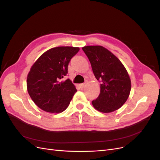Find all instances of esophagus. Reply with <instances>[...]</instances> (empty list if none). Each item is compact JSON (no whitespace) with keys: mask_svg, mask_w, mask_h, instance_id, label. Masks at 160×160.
Instances as JSON below:
<instances>
[{"mask_svg":"<svg viewBox=\"0 0 160 160\" xmlns=\"http://www.w3.org/2000/svg\"><path fill=\"white\" fill-rule=\"evenodd\" d=\"M85 85H86V83H81V84H80V88H81V89H83V88H84L85 87Z\"/></svg>","mask_w":160,"mask_h":160,"instance_id":"obj_1","label":"esophagus"}]
</instances>
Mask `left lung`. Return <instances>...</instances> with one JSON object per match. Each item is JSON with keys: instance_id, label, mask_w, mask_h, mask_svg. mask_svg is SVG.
I'll use <instances>...</instances> for the list:
<instances>
[{"instance_id": "obj_1", "label": "left lung", "mask_w": 160, "mask_h": 160, "mask_svg": "<svg viewBox=\"0 0 160 160\" xmlns=\"http://www.w3.org/2000/svg\"><path fill=\"white\" fill-rule=\"evenodd\" d=\"M91 62L95 78L101 82L100 93L92 101L102 113L119 109L129 98L131 80L128 72L118 58L102 46L82 48Z\"/></svg>"}]
</instances>
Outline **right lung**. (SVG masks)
<instances>
[{
	"instance_id": "1",
	"label": "right lung",
	"mask_w": 160,
	"mask_h": 160,
	"mask_svg": "<svg viewBox=\"0 0 160 160\" xmlns=\"http://www.w3.org/2000/svg\"><path fill=\"white\" fill-rule=\"evenodd\" d=\"M79 51V47H73L52 48L31 67L27 79V91L42 110L58 113L69 106L77 89L69 79H61L68 72L71 58Z\"/></svg>"
}]
</instances>
